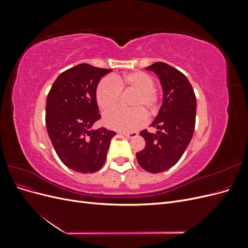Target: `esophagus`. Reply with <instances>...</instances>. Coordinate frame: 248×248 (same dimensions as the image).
<instances>
[{
    "label": "esophagus",
    "instance_id": "34e87169",
    "mask_svg": "<svg viewBox=\"0 0 248 248\" xmlns=\"http://www.w3.org/2000/svg\"><path fill=\"white\" fill-rule=\"evenodd\" d=\"M121 134H123L124 137L128 138V139H134L139 136V133L136 131H132V132H121Z\"/></svg>",
    "mask_w": 248,
    "mask_h": 248
}]
</instances>
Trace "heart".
Returning <instances> with one entry per match:
<instances>
[{
  "mask_svg": "<svg viewBox=\"0 0 248 248\" xmlns=\"http://www.w3.org/2000/svg\"><path fill=\"white\" fill-rule=\"evenodd\" d=\"M154 87L153 78L142 71H134L122 77L103 78L96 89V100L101 109H108L118 102L121 90L132 89L130 100L132 108H114L104 112L103 123L110 129L122 132L133 131L146 122V116L153 114L158 106V94Z\"/></svg>",
  "mask_w": 248,
  "mask_h": 248,
  "instance_id": "1",
  "label": "heart"
}]
</instances>
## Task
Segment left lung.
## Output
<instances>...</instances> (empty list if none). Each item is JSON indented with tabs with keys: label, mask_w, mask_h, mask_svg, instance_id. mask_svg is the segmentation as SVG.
Returning a JSON list of instances; mask_svg holds the SVG:
<instances>
[{
	"label": "left lung",
	"mask_w": 248,
	"mask_h": 248,
	"mask_svg": "<svg viewBox=\"0 0 248 248\" xmlns=\"http://www.w3.org/2000/svg\"><path fill=\"white\" fill-rule=\"evenodd\" d=\"M146 69L160 81L162 103L150 125L157 131L140 133L146 147L137 153V159L141 169L157 174L174 167L188 147L196 125L197 98L189 80L174 67L156 62Z\"/></svg>",
	"instance_id": "left-lung-1"
}]
</instances>
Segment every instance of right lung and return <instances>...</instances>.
Wrapping results in <instances>:
<instances>
[{"mask_svg": "<svg viewBox=\"0 0 248 248\" xmlns=\"http://www.w3.org/2000/svg\"><path fill=\"white\" fill-rule=\"evenodd\" d=\"M110 69L79 64L62 72L46 99V123L59 158L74 171L95 172L106 162L115 131L94 129L101 118L96 89Z\"/></svg>", "mask_w": 248, "mask_h": 248, "instance_id": "right-lung-1", "label": "right lung"}]
</instances>
